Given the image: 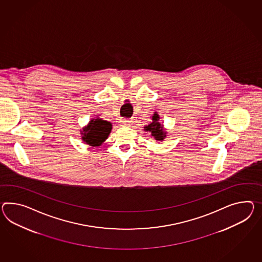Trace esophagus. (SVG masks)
<instances>
[{
  "label": "esophagus",
  "mask_w": 262,
  "mask_h": 262,
  "mask_svg": "<svg viewBox=\"0 0 262 262\" xmlns=\"http://www.w3.org/2000/svg\"><path fill=\"white\" fill-rule=\"evenodd\" d=\"M120 123H121L122 126H126V127L132 125V121L130 120H127V119H122Z\"/></svg>",
  "instance_id": "1"
}]
</instances>
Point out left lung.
<instances>
[{
	"label": "left lung",
	"instance_id": "obj_1",
	"mask_svg": "<svg viewBox=\"0 0 262 262\" xmlns=\"http://www.w3.org/2000/svg\"><path fill=\"white\" fill-rule=\"evenodd\" d=\"M152 122L144 127V132L150 133L151 136L156 141H163L167 135L166 128H164V125L160 123V115L155 112L154 115L151 116Z\"/></svg>",
	"mask_w": 262,
	"mask_h": 262
}]
</instances>
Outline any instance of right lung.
Wrapping results in <instances>:
<instances>
[{"instance_id": "add662e5", "label": "right lung", "mask_w": 262, "mask_h": 262, "mask_svg": "<svg viewBox=\"0 0 262 262\" xmlns=\"http://www.w3.org/2000/svg\"><path fill=\"white\" fill-rule=\"evenodd\" d=\"M113 125L111 122L103 120L99 116L94 117L89 123L80 129L81 139L91 147H98L108 138L112 132Z\"/></svg>"}]
</instances>
